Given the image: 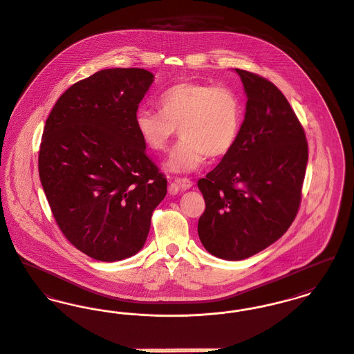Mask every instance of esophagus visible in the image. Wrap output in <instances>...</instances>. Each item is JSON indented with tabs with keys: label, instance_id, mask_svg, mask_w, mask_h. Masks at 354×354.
<instances>
[{
	"label": "esophagus",
	"instance_id": "obj_1",
	"mask_svg": "<svg viewBox=\"0 0 354 354\" xmlns=\"http://www.w3.org/2000/svg\"><path fill=\"white\" fill-rule=\"evenodd\" d=\"M173 184H174V185H177V187L181 189V190H187V189L190 188V187L193 185V184H192V181L188 180V178H180V177L174 178V180H173Z\"/></svg>",
	"mask_w": 354,
	"mask_h": 354
}]
</instances>
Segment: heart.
Instances as JSON below:
<instances>
[{"instance_id":"1","label":"heart","mask_w":354,"mask_h":354,"mask_svg":"<svg viewBox=\"0 0 354 354\" xmlns=\"http://www.w3.org/2000/svg\"><path fill=\"white\" fill-rule=\"evenodd\" d=\"M158 104L161 111L138 109L134 123L142 141L153 151L165 150L178 127L181 140L165 164L170 171H194L208 156L224 157L235 146L243 107L231 87L184 82L160 95Z\"/></svg>"}]
</instances>
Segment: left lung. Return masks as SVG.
I'll list each match as a JSON object with an SVG mask.
<instances>
[{
    "mask_svg": "<svg viewBox=\"0 0 354 354\" xmlns=\"http://www.w3.org/2000/svg\"><path fill=\"white\" fill-rule=\"evenodd\" d=\"M236 72L248 97L237 141L197 183L205 200L198 237L225 260L250 258L288 230L308 157L305 130L282 91L258 73Z\"/></svg>",
    "mask_w": 354,
    "mask_h": 354,
    "instance_id": "left-lung-1",
    "label": "left lung"
}]
</instances>
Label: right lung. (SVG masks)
Listing matches in <instances>:
<instances>
[{
  "instance_id": "obj_1",
  "label": "right lung",
  "mask_w": 354,
  "mask_h": 354,
  "mask_svg": "<svg viewBox=\"0 0 354 354\" xmlns=\"http://www.w3.org/2000/svg\"><path fill=\"white\" fill-rule=\"evenodd\" d=\"M143 68L102 70L62 95L43 131L39 174L67 240L90 258L137 254L167 180L146 156L136 113L153 83Z\"/></svg>"
}]
</instances>
